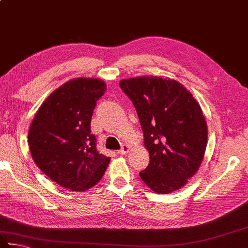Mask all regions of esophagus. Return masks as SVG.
Listing matches in <instances>:
<instances>
[{
  "mask_svg": "<svg viewBox=\"0 0 248 248\" xmlns=\"http://www.w3.org/2000/svg\"><path fill=\"white\" fill-rule=\"evenodd\" d=\"M128 152H129V145H127V144H124V145L121 146L120 150L118 151V154L124 155V154H127Z\"/></svg>",
  "mask_w": 248,
  "mask_h": 248,
  "instance_id": "esophagus-1",
  "label": "esophagus"
}]
</instances>
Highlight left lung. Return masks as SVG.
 I'll use <instances>...</instances> for the list:
<instances>
[{
  "instance_id": "1",
  "label": "left lung",
  "mask_w": 248,
  "mask_h": 248,
  "mask_svg": "<svg viewBox=\"0 0 248 248\" xmlns=\"http://www.w3.org/2000/svg\"><path fill=\"white\" fill-rule=\"evenodd\" d=\"M136 107L150 153L140 177L160 194L186 186L200 168L207 145V124L201 106L178 81L139 77L120 81Z\"/></svg>"
}]
</instances>
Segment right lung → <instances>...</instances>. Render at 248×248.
Wrapping results in <instances>:
<instances>
[{"instance_id": "obj_1", "label": "right lung", "mask_w": 248, "mask_h": 248, "mask_svg": "<svg viewBox=\"0 0 248 248\" xmlns=\"http://www.w3.org/2000/svg\"><path fill=\"white\" fill-rule=\"evenodd\" d=\"M105 91L102 80H71L43 102L30 125L28 144L35 165L68 190L94 186L109 164L91 133L93 110Z\"/></svg>"}]
</instances>
